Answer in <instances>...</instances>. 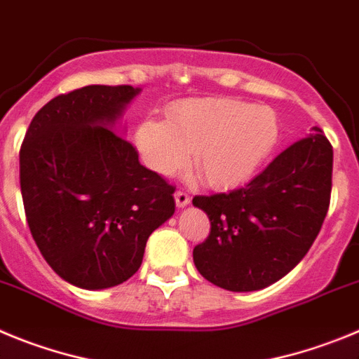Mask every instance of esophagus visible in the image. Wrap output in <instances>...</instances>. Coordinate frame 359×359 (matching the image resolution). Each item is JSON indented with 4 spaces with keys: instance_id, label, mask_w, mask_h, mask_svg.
Instances as JSON below:
<instances>
[{
    "instance_id": "34e87169",
    "label": "esophagus",
    "mask_w": 359,
    "mask_h": 359,
    "mask_svg": "<svg viewBox=\"0 0 359 359\" xmlns=\"http://www.w3.org/2000/svg\"><path fill=\"white\" fill-rule=\"evenodd\" d=\"M189 202H191V198H189V195H187L186 191H177L175 193V203L179 205V208H186Z\"/></svg>"
}]
</instances>
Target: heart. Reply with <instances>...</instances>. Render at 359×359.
I'll return each instance as SVG.
<instances>
[{
    "label": "heart",
    "instance_id": "obj_1",
    "mask_svg": "<svg viewBox=\"0 0 359 359\" xmlns=\"http://www.w3.org/2000/svg\"><path fill=\"white\" fill-rule=\"evenodd\" d=\"M279 141L272 109L227 98H193L168 109L166 121L147 119L135 144L150 170L173 175L189 163L211 187H232L256 172Z\"/></svg>",
    "mask_w": 359,
    "mask_h": 359
}]
</instances>
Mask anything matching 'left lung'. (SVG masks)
Returning a JSON list of instances; mask_svg holds the SVG:
<instances>
[{"label":"left lung","mask_w":359,"mask_h":359,"mask_svg":"<svg viewBox=\"0 0 359 359\" xmlns=\"http://www.w3.org/2000/svg\"><path fill=\"white\" fill-rule=\"evenodd\" d=\"M332 147L318 127L243 187L195 196L209 216L208 240L193 248L202 277L229 292L263 290L300 263L331 200Z\"/></svg>","instance_id":"1"}]
</instances>
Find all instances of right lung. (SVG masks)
Wrapping results in <instances>:
<instances>
[{
    "label": "right lung",
    "mask_w": 359,
    "mask_h": 359,
    "mask_svg": "<svg viewBox=\"0 0 359 359\" xmlns=\"http://www.w3.org/2000/svg\"><path fill=\"white\" fill-rule=\"evenodd\" d=\"M140 91L86 86L55 96L34 116L19 150L32 236L53 272L79 288L130 279L151 232L175 212V187L114 132Z\"/></svg>",
    "instance_id": "add662e5"
}]
</instances>
